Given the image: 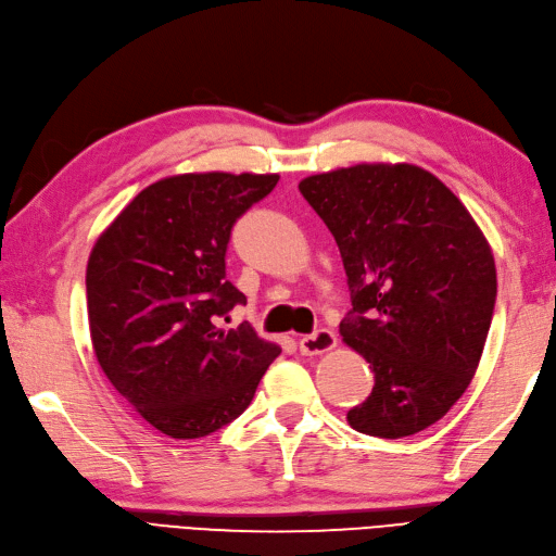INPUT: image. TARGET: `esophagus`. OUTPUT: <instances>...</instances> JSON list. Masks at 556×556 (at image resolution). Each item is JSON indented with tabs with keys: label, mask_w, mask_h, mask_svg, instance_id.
<instances>
[{
	"label": "esophagus",
	"mask_w": 556,
	"mask_h": 556,
	"mask_svg": "<svg viewBox=\"0 0 556 556\" xmlns=\"http://www.w3.org/2000/svg\"><path fill=\"white\" fill-rule=\"evenodd\" d=\"M338 345L336 333L329 329H319L309 336L301 338V352L307 354V357H315V354H324V352H331Z\"/></svg>",
	"instance_id": "1"
}]
</instances>
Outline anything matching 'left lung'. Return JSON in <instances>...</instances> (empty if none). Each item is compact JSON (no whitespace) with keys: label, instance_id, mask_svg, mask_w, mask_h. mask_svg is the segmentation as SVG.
Wrapping results in <instances>:
<instances>
[{"label":"left lung","instance_id":"8db88e82","mask_svg":"<svg viewBox=\"0 0 556 556\" xmlns=\"http://www.w3.org/2000/svg\"><path fill=\"white\" fill-rule=\"evenodd\" d=\"M329 227L352 295L343 343L374 368L348 414L364 434L410 437L472 382L491 329L495 261L465 204L416 164H354L298 182Z\"/></svg>","mask_w":556,"mask_h":556}]
</instances>
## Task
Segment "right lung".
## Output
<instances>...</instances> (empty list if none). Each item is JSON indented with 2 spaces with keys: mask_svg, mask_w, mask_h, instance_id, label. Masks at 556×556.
I'll list each match as a JSON object with an SVG mask.
<instances>
[{
  "mask_svg": "<svg viewBox=\"0 0 556 556\" xmlns=\"http://www.w3.org/2000/svg\"><path fill=\"white\" fill-rule=\"evenodd\" d=\"M277 174H178L148 185L89 255L87 312L96 359L140 418L170 439L232 422L281 348L251 324L218 321L247 295L225 279L235 220Z\"/></svg>",
  "mask_w": 556,
  "mask_h": 556,
  "instance_id": "obj_1",
  "label": "right lung"
}]
</instances>
